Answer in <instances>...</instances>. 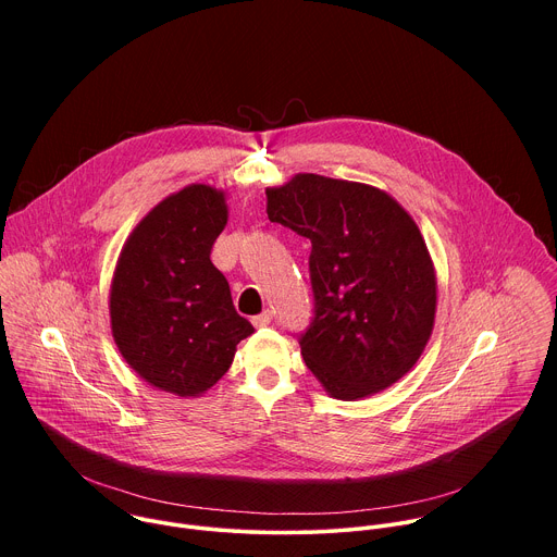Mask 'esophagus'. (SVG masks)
<instances>
[{"mask_svg": "<svg viewBox=\"0 0 557 557\" xmlns=\"http://www.w3.org/2000/svg\"><path fill=\"white\" fill-rule=\"evenodd\" d=\"M271 320H273V314H271V310H264V312L256 314L251 322H253V326H256V329H262V326H269V324H271Z\"/></svg>", "mask_w": 557, "mask_h": 557, "instance_id": "34e87169", "label": "esophagus"}]
</instances>
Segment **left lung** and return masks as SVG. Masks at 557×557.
Returning a JSON list of instances; mask_svg holds the SVG:
<instances>
[{
	"label": "left lung",
	"instance_id": "8db88e82",
	"mask_svg": "<svg viewBox=\"0 0 557 557\" xmlns=\"http://www.w3.org/2000/svg\"><path fill=\"white\" fill-rule=\"evenodd\" d=\"M267 213L308 237L314 320L299 339L314 379L359 401L406 376L436 317V269L414 218L379 187L295 174Z\"/></svg>",
	"mask_w": 557,
	"mask_h": 557
}]
</instances>
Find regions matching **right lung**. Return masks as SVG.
I'll list each match as a JSON object with an SVG mask.
<instances>
[{
  "instance_id": "add662e5",
  "label": "right lung",
  "mask_w": 557,
  "mask_h": 557,
  "mask_svg": "<svg viewBox=\"0 0 557 557\" xmlns=\"http://www.w3.org/2000/svg\"><path fill=\"white\" fill-rule=\"evenodd\" d=\"M226 220V191L187 185L140 218L112 275L110 326L121 357L181 399L211 389L237 344L253 335L209 258Z\"/></svg>"
}]
</instances>
